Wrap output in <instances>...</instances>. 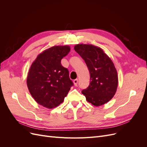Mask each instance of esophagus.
<instances>
[{
  "label": "esophagus",
  "mask_w": 147,
  "mask_h": 147,
  "mask_svg": "<svg viewBox=\"0 0 147 147\" xmlns=\"http://www.w3.org/2000/svg\"><path fill=\"white\" fill-rule=\"evenodd\" d=\"M78 82V79H75V80H74V85H75V86H77Z\"/></svg>",
  "instance_id": "obj_1"
}]
</instances>
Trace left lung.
I'll return each mask as SVG.
<instances>
[{"label": "left lung", "mask_w": 147, "mask_h": 147, "mask_svg": "<svg viewBox=\"0 0 147 147\" xmlns=\"http://www.w3.org/2000/svg\"><path fill=\"white\" fill-rule=\"evenodd\" d=\"M74 50L84 59L90 74V85L82 94L93 105L106 104L113 98L118 84L113 61L102 48L90 44H77Z\"/></svg>", "instance_id": "1"}]
</instances>
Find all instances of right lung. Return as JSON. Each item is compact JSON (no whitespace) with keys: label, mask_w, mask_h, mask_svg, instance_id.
Here are the masks:
<instances>
[{"label":"right lung","mask_w":147,"mask_h":147,"mask_svg":"<svg viewBox=\"0 0 147 147\" xmlns=\"http://www.w3.org/2000/svg\"><path fill=\"white\" fill-rule=\"evenodd\" d=\"M68 45L54 46L40 53L29 69L27 85L31 96L47 109L58 106L67 95L73 82L61 61L68 54Z\"/></svg>","instance_id":"obj_1"}]
</instances>
